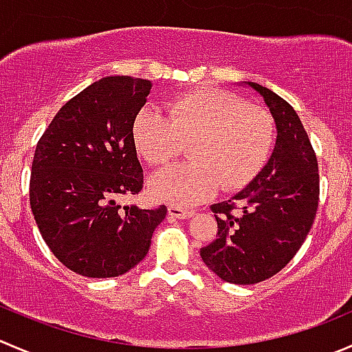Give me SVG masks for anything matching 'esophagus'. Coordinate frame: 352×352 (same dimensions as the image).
I'll return each instance as SVG.
<instances>
[{"instance_id":"esophagus-1","label":"esophagus","mask_w":352,"mask_h":352,"mask_svg":"<svg viewBox=\"0 0 352 352\" xmlns=\"http://www.w3.org/2000/svg\"><path fill=\"white\" fill-rule=\"evenodd\" d=\"M168 214L172 218H189V217H192L194 211L192 210H186V208L175 206V204H170Z\"/></svg>"}]
</instances>
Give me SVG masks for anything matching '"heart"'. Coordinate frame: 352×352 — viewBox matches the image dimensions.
Returning a JSON list of instances; mask_svg holds the SVG:
<instances>
[{"label": "heart", "mask_w": 352, "mask_h": 352, "mask_svg": "<svg viewBox=\"0 0 352 352\" xmlns=\"http://www.w3.org/2000/svg\"><path fill=\"white\" fill-rule=\"evenodd\" d=\"M146 107L132 122L138 155L153 166L165 165L189 141V162L156 173L149 182L153 196L175 206H192L223 187L248 186L270 160L275 122L268 110L248 104L237 94L197 89L173 96L165 107Z\"/></svg>", "instance_id": "b5f03b06"}]
</instances>
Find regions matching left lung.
<instances>
[{"mask_svg": "<svg viewBox=\"0 0 352 352\" xmlns=\"http://www.w3.org/2000/svg\"><path fill=\"white\" fill-rule=\"evenodd\" d=\"M277 124L270 162L232 199L211 204L217 239L201 248L204 265L221 280L249 285L267 280L305 242L320 201L318 160L294 108L274 91L249 82Z\"/></svg>", "mask_w": 352, "mask_h": 352, "instance_id": "left-lung-1", "label": "left lung"}]
</instances>
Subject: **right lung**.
<instances>
[{
	"label": "right lung",
	"mask_w": 352,
	"mask_h": 352,
	"mask_svg": "<svg viewBox=\"0 0 352 352\" xmlns=\"http://www.w3.org/2000/svg\"><path fill=\"white\" fill-rule=\"evenodd\" d=\"M151 80L104 77L60 108L37 141L29 199L44 242L68 270L91 278L127 274L148 254L166 206H120L142 190L132 122Z\"/></svg>",
	"instance_id": "add662e5"
}]
</instances>
